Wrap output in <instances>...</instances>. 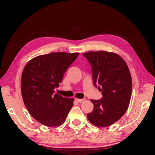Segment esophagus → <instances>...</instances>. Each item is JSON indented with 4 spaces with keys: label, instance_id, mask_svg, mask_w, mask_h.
<instances>
[{
    "label": "esophagus",
    "instance_id": "esophagus-1",
    "mask_svg": "<svg viewBox=\"0 0 155 155\" xmlns=\"http://www.w3.org/2000/svg\"><path fill=\"white\" fill-rule=\"evenodd\" d=\"M76 100L78 102H79V103H83V101H85V99H78V98H76Z\"/></svg>",
    "mask_w": 155,
    "mask_h": 155
}]
</instances>
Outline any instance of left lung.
<instances>
[{"instance_id":"left-lung-1","label":"left lung","mask_w":155,"mask_h":155,"mask_svg":"<svg viewBox=\"0 0 155 155\" xmlns=\"http://www.w3.org/2000/svg\"><path fill=\"white\" fill-rule=\"evenodd\" d=\"M91 65L94 85L101 91V100H91L92 112L87 114L90 122L105 127L119 120L127 110L132 94V79L124 59L106 51H88L83 54Z\"/></svg>"}]
</instances>
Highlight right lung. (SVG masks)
Returning a JSON list of instances; mask_svg holds the SVG:
<instances>
[{
    "mask_svg": "<svg viewBox=\"0 0 155 155\" xmlns=\"http://www.w3.org/2000/svg\"><path fill=\"white\" fill-rule=\"evenodd\" d=\"M79 53L51 52L31 59L26 63L21 76V94L31 116L47 127L64 123L73 106L74 98L55 93L65 72Z\"/></svg>",
    "mask_w": 155,
    "mask_h": 155,
    "instance_id": "obj_1",
    "label": "right lung"
}]
</instances>
